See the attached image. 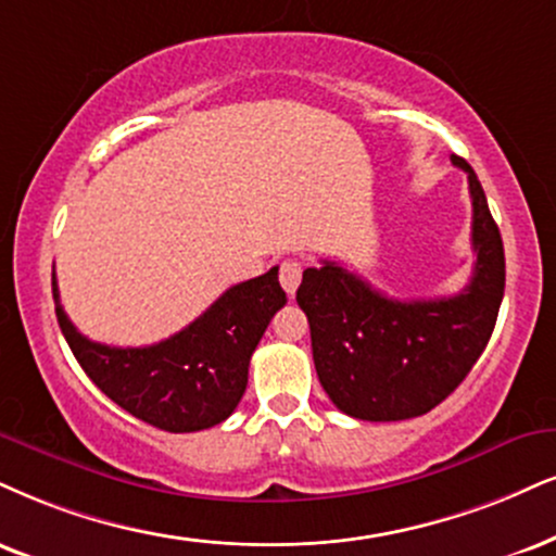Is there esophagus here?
I'll use <instances>...</instances> for the list:
<instances>
[{
	"label": "esophagus",
	"instance_id": "34e87169",
	"mask_svg": "<svg viewBox=\"0 0 556 556\" xmlns=\"http://www.w3.org/2000/svg\"><path fill=\"white\" fill-rule=\"evenodd\" d=\"M301 283V263L296 260H286V263H280V286H283V291L293 296Z\"/></svg>",
	"mask_w": 556,
	"mask_h": 556
}]
</instances>
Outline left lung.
<instances>
[{"mask_svg": "<svg viewBox=\"0 0 556 556\" xmlns=\"http://www.w3.org/2000/svg\"><path fill=\"white\" fill-rule=\"evenodd\" d=\"M475 270L456 296L400 301L325 260L296 291L309 319L314 368L332 404L371 422L420 417L467 379L495 330L505 291L503 237L467 160Z\"/></svg>", "mask_w": 556, "mask_h": 556, "instance_id": "8db88e82", "label": "left lung"}]
</instances>
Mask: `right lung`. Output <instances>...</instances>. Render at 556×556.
I'll return each instance as SVG.
<instances>
[{
  "label": "right lung",
  "mask_w": 556,
  "mask_h": 556,
  "mask_svg": "<svg viewBox=\"0 0 556 556\" xmlns=\"http://www.w3.org/2000/svg\"><path fill=\"white\" fill-rule=\"evenodd\" d=\"M53 301L74 358L102 394L167 433L214 428L237 409L247 368L273 314L286 304L278 267L231 286L195 321L147 348H113L85 338Z\"/></svg>",
  "instance_id": "right-lung-1"
}]
</instances>
